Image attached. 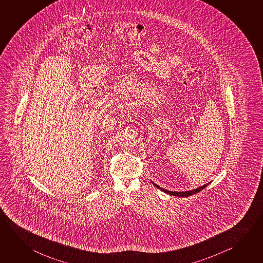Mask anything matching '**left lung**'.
I'll return each instance as SVG.
<instances>
[{
    "label": "left lung",
    "instance_id": "8db88e82",
    "mask_svg": "<svg viewBox=\"0 0 263 263\" xmlns=\"http://www.w3.org/2000/svg\"><path fill=\"white\" fill-rule=\"evenodd\" d=\"M210 184V183H208V184H204L202 186H200V187H198V189H194V190H189V191H185V192H175V191H169V190H166L164 189H161L159 185H157L156 184H153L158 187L159 189H161L162 190L163 192H165V193L169 194V195H173V196H177V197H182V198H184V197H189V196H191V195H194V194H197L199 192V191H201L203 189H205L206 186H207L208 184Z\"/></svg>",
    "mask_w": 263,
    "mask_h": 263
}]
</instances>
